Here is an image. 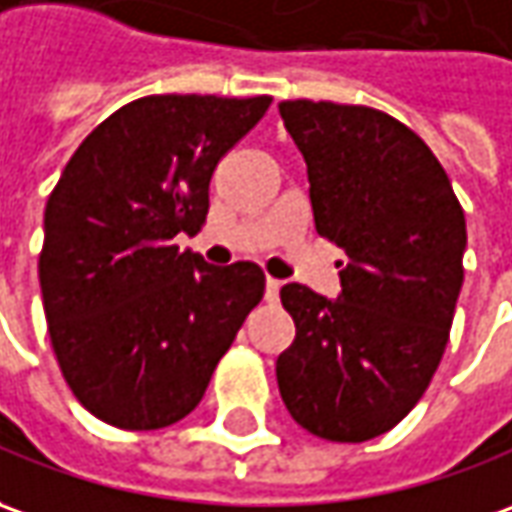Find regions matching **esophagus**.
I'll return each mask as SVG.
<instances>
[{
	"instance_id": "obj_1",
	"label": "esophagus",
	"mask_w": 512,
	"mask_h": 512,
	"mask_svg": "<svg viewBox=\"0 0 512 512\" xmlns=\"http://www.w3.org/2000/svg\"><path fill=\"white\" fill-rule=\"evenodd\" d=\"M280 280H274V277H269L266 280V302H277L280 300Z\"/></svg>"
}]
</instances>
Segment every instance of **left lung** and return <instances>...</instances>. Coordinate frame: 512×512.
I'll return each mask as SVG.
<instances>
[{"instance_id": "obj_1", "label": "left lung", "mask_w": 512, "mask_h": 512, "mask_svg": "<svg viewBox=\"0 0 512 512\" xmlns=\"http://www.w3.org/2000/svg\"><path fill=\"white\" fill-rule=\"evenodd\" d=\"M308 165L316 232L342 294L280 288L297 336L277 358L285 409L322 440L364 443L412 412L443 358L462 288L465 212L429 145L370 106L283 100Z\"/></svg>"}]
</instances>
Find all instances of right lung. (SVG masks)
Wrapping results in <instances>:
<instances>
[{
    "instance_id": "add662e5",
    "label": "right lung",
    "mask_w": 512,
    "mask_h": 512,
    "mask_svg": "<svg viewBox=\"0 0 512 512\" xmlns=\"http://www.w3.org/2000/svg\"><path fill=\"white\" fill-rule=\"evenodd\" d=\"M269 106V95L139 97L66 162L38 280L58 367L97 420L154 431L190 415L263 300L260 266H210L173 238L201 229L212 170Z\"/></svg>"
}]
</instances>
